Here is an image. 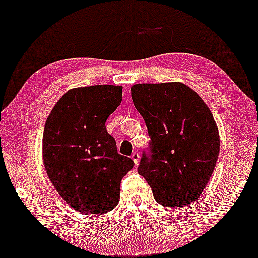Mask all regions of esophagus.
I'll return each mask as SVG.
<instances>
[{
    "label": "esophagus",
    "mask_w": 258,
    "mask_h": 258,
    "mask_svg": "<svg viewBox=\"0 0 258 258\" xmlns=\"http://www.w3.org/2000/svg\"><path fill=\"white\" fill-rule=\"evenodd\" d=\"M131 158H132V160L134 161L135 165H139V161H140V154L139 153H137V152L132 153V156H131Z\"/></svg>",
    "instance_id": "esophagus-1"
}]
</instances>
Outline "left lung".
<instances>
[{
    "label": "left lung",
    "mask_w": 258,
    "mask_h": 258,
    "mask_svg": "<svg viewBox=\"0 0 258 258\" xmlns=\"http://www.w3.org/2000/svg\"><path fill=\"white\" fill-rule=\"evenodd\" d=\"M131 95L151 138L152 154L142 157L139 174L157 202L187 207L203 193L219 157V130L212 113L181 82L138 83Z\"/></svg>",
    "instance_id": "1"
}]
</instances>
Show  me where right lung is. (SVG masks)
Wrapping results in <instances>:
<instances>
[{"mask_svg": "<svg viewBox=\"0 0 258 258\" xmlns=\"http://www.w3.org/2000/svg\"><path fill=\"white\" fill-rule=\"evenodd\" d=\"M123 99V87L74 88L56 102L46 120L43 161L49 180L79 212L105 213L119 201L120 180L132 169L118 154L106 120Z\"/></svg>", "mask_w": 258, "mask_h": 258, "instance_id": "1", "label": "right lung"}]
</instances>
